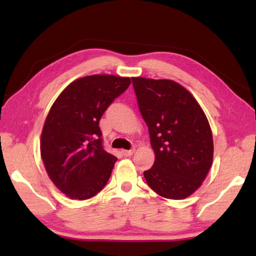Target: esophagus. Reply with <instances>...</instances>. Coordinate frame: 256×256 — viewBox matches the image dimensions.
I'll return each mask as SVG.
<instances>
[{
	"instance_id": "34e87169",
	"label": "esophagus",
	"mask_w": 256,
	"mask_h": 256,
	"mask_svg": "<svg viewBox=\"0 0 256 256\" xmlns=\"http://www.w3.org/2000/svg\"><path fill=\"white\" fill-rule=\"evenodd\" d=\"M134 149H130V150H122V154L124 155V156H131L132 154H134Z\"/></svg>"
}]
</instances>
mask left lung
<instances>
[{
    "instance_id": "obj_1",
    "label": "left lung",
    "mask_w": 256,
    "mask_h": 256,
    "mask_svg": "<svg viewBox=\"0 0 256 256\" xmlns=\"http://www.w3.org/2000/svg\"><path fill=\"white\" fill-rule=\"evenodd\" d=\"M132 84L155 152L154 165L144 171L146 183L162 198H188L212 166L213 136L206 114L176 82L137 77Z\"/></svg>"
}]
</instances>
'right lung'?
Here are the masks:
<instances>
[{
  "instance_id": "1",
  "label": "right lung",
  "mask_w": 256,
  "mask_h": 256,
  "mask_svg": "<svg viewBox=\"0 0 256 256\" xmlns=\"http://www.w3.org/2000/svg\"><path fill=\"white\" fill-rule=\"evenodd\" d=\"M130 78L94 74L72 82L52 106L40 137V155L52 182L73 200L101 192L118 160L104 149L100 120Z\"/></svg>"
}]
</instances>
